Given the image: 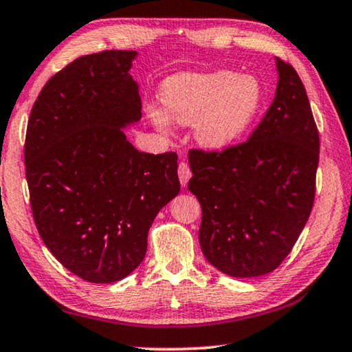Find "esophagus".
I'll return each instance as SVG.
<instances>
[{
	"instance_id": "1",
	"label": "esophagus",
	"mask_w": 352,
	"mask_h": 352,
	"mask_svg": "<svg viewBox=\"0 0 352 352\" xmlns=\"http://www.w3.org/2000/svg\"><path fill=\"white\" fill-rule=\"evenodd\" d=\"M177 176H179L181 186L186 187L188 179L192 177V170H190V166H188L187 162H181V164L177 165Z\"/></svg>"
}]
</instances>
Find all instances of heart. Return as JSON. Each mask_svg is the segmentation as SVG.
Returning a JSON list of instances; mask_svg holds the SVG:
<instances>
[{
    "label": "heart",
    "mask_w": 352,
    "mask_h": 352,
    "mask_svg": "<svg viewBox=\"0 0 352 352\" xmlns=\"http://www.w3.org/2000/svg\"><path fill=\"white\" fill-rule=\"evenodd\" d=\"M160 96L173 120L193 122L195 138L208 149L225 148L239 138L255 121L264 100L263 86L255 77L228 70L176 75L164 83ZM148 115L155 127L168 131L165 111L149 107Z\"/></svg>",
    "instance_id": "heart-1"
}]
</instances>
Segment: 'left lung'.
Wrapping results in <instances>:
<instances>
[{"instance_id": "8db88e82", "label": "left lung", "mask_w": 352, "mask_h": 352, "mask_svg": "<svg viewBox=\"0 0 352 352\" xmlns=\"http://www.w3.org/2000/svg\"><path fill=\"white\" fill-rule=\"evenodd\" d=\"M274 102L247 142L188 151L201 204L199 245L231 277L272 272L293 250L316 193L320 132L304 83L277 58Z\"/></svg>"}]
</instances>
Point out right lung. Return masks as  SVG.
<instances>
[{"label": "right lung", "instance_id": "add662e5", "mask_svg": "<svg viewBox=\"0 0 352 352\" xmlns=\"http://www.w3.org/2000/svg\"><path fill=\"white\" fill-rule=\"evenodd\" d=\"M132 50L80 56L48 80L26 127L36 228L59 263L91 283L140 266L159 210L179 193L177 154H148L122 129L142 118Z\"/></svg>", "mask_w": 352, "mask_h": 352}]
</instances>
